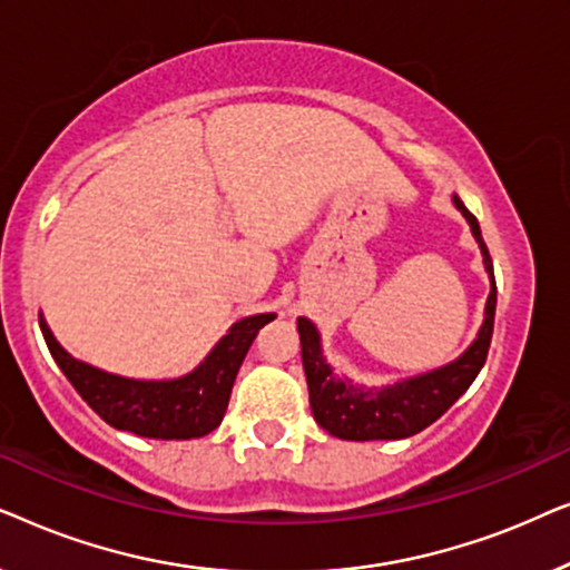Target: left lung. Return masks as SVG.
<instances>
[{
	"label": "left lung",
	"mask_w": 570,
	"mask_h": 570,
	"mask_svg": "<svg viewBox=\"0 0 570 570\" xmlns=\"http://www.w3.org/2000/svg\"><path fill=\"white\" fill-rule=\"evenodd\" d=\"M454 202L466 220H470L474 238L480 240L482 256H485L490 279H493V291L488 295L485 322H482L478 340L456 363L446 365V368L386 389H363L334 376L330 363L322 357L314 324L306 322V318H298L301 357L303 371H306L311 412H314V420L326 433L337 435L342 441L407 439V435H415L435 423L470 389L480 368L485 365L495 318L493 259H490L485 240H482L478 217L462 205V199L456 197Z\"/></svg>",
	"instance_id": "obj_1"
}]
</instances>
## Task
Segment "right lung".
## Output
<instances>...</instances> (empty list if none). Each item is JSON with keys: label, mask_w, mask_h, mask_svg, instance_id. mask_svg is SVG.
I'll list each match as a JSON object with an SVG mask.
<instances>
[{"label": "right lung", "mask_w": 570, "mask_h": 570, "mask_svg": "<svg viewBox=\"0 0 570 570\" xmlns=\"http://www.w3.org/2000/svg\"><path fill=\"white\" fill-rule=\"evenodd\" d=\"M275 314L248 316L217 342L207 361L189 376L176 381H131L75 361L59 347L46 322L41 332L53 361L65 371L77 394L108 425L145 439H199L220 425L228 410L230 389L256 332Z\"/></svg>", "instance_id": "obj_1"}]
</instances>
